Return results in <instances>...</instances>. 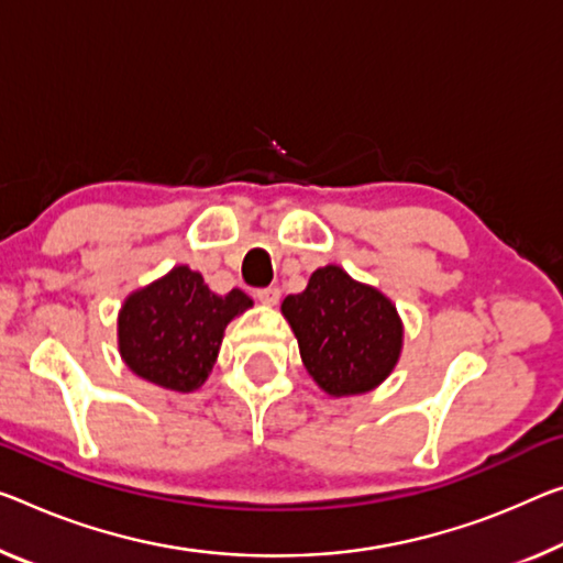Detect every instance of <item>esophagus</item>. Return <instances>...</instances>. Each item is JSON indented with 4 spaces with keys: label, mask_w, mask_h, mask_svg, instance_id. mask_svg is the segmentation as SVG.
Wrapping results in <instances>:
<instances>
[{
    "label": "esophagus",
    "mask_w": 563,
    "mask_h": 563,
    "mask_svg": "<svg viewBox=\"0 0 563 563\" xmlns=\"http://www.w3.org/2000/svg\"><path fill=\"white\" fill-rule=\"evenodd\" d=\"M256 299L262 301V305H266V307H274V305H279V299H282V289H279V287L258 289V291H256Z\"/></svg>",
    "instance_id": "34e87169"
}]
</instances>
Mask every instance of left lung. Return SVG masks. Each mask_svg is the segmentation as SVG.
<instances>
[{"label":"left lung","instance_id":"left-lung-1","mask_svg":"<svg viewBox=\"0 0 563 563\" xmlns=\"http://www.w3.org/2000/svg\"><path fill=\"white\" fill-rule=\"evenodd\" d=\"M301 362L327 395L375 390L400 360L402 322L383 291L322 266L307 289L282 301Z\"/></svg>","mask_w":563,"mask_h":563}]
</instances>
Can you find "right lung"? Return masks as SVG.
<instances>
[{
	"label": "right lung",
	"instance_id": "right-lung-1",
	"mask_svg": "<svg viewBox=\"0 0 563 563\" xmlns=\"http://www.w3.org/2000/svg\"><path fill=\"white\" fill-rule=\"evenodd\" d=\"M252 305L241 289L221 297L201 274L176 266L125 299L118 317L120 357L153 385L191 393L213 369L227 324Z\"/></svg>",
	"mask_w": 563,
	"mask_h": 563
}]
</instances>
